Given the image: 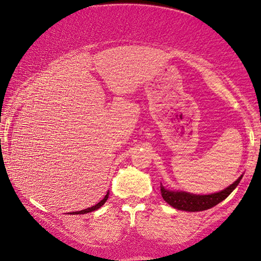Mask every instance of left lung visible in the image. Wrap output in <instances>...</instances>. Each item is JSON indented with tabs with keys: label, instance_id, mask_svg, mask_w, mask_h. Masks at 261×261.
I'll return each instance as SVG.
<instances>
[{
	"label": "left lung",
	"instance_id": "left-lung-1",
	"mask_svg": "<svg viewBox=\"0 0 261 261\" xmlns=\"http://www.w3.org/2000/svg\"><path fill=\"white\" fill-rule=\"evenodd\" d=\"M241 177H243V175L226 190L208 195H195L186 193V192L168 191L162 185H160L161 195L166 202H168L169 205L176 210L186 211V212H200V211H205L211 208V207H214L219 202H221L222 200L227 198L234 188L239 185Z\"/></svg>",
	"mask_w": 261,
	"mask_h": 261
}]
</instances>
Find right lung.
Masks as SVG:
<instances>
[{"mask_svg":"<svg viewBox=\"0 0 261 261\" xmlns=\"http://www.w3.org/2000/svg\"><path fill=\"white\" fill-rule=\"evenodd\" d=\"M107 199H108V193L105 195V198L101 200L100 202H97L95 206H92V207H89V208H87V210H82V211H79V212H71L70 214H85V213H89V212H93V211H96L97 208H100L101 206L103 205V203L107 201Z\"/></svg>","mask_w":261,"mask_h":261,"instance_id":"add662e5","label":"right lung"}]
</instances>
